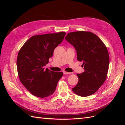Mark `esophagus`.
Wrapping results in <instances>:
<instances>
[{
    "instance_id": "esophagus-1",
    "label": "esophagus",
    "mask_w": 125,
    "mask_h": 125,
    "mask_svg": "<svg viewBox=\"0 0 125 125\" xmlns=\"http://www.w3.org/2000/svg\"><path fill=\"white\" fill-rule=\"evenodd\" d=\"M63 74H69L71 73H68V72H67V71H63Z\"/></svg>"
}]
</instances>
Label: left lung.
<instances>
[{"label": "left lung", "instance_id": "obj_1", "mask_svg": "<svg viewBox=\"0 0 125 125\" xmlns=\"http://www.w3.org/2000/svg\"><path fill=\"white\" fill-rule=\"evenodd\" d=\"M65 39L74 47L77 60L83 62L84 69L82 73H77L79 81L73 91L80 96L92 95L107 77L109 62L107 47L96 35L88 31L70 32Z\"/></svg>", "mask_w": 125, "mask_h": 125}]
</instances>
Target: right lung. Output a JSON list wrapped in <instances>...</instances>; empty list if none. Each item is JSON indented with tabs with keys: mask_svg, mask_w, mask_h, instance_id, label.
Segmentation results:
<instances>
[{
	"mask_svg": "<svg viewBox=\"0 0 125 125\" xmlns=\"http://www.w3.org/2000/svg\"><path fill=\"white\" fill-rule=\"evenodd\" d=\"M66 33L32 36L18 52L17 66L20 81L33 95L46 97L54 93L62 72L45 69L55 48L62 42Z\"/></svg>",
	"mask_w": 125,
	"mask_h": 125,
	"instance_id": "1",
	"label": "right lung"
}]
</instances>
